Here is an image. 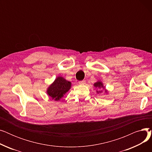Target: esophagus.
Listing matches in <instances>:
<instances>
[{"label":"esophagus","mask_w":152,"mask_h":152,"mask_svg":"<svg viewBox=\"0 0 152 152\" xmlns=\"http://www.w3.org/2000/svg\"><path fill=\"white\" fill-rule=\"evenodd\" d=\"M86 83V81H79V84H81V85H83V84H84Z\"/></svg>","instance_id":"34e87169"}]
</instances>
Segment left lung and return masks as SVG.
<instances>
[{"mask_svg": "<svg viewBox=\"0 0 152 152\" xmlns=\"http://www.w3.org/2000/svg\"><path fill=\"white\" fill-rule=\"evenodd\" d=\"M94 86L95 87V88H97L99 90V91H97V94L103 92V91H105V92L106 94L108 93V91L105 89V87L103 86V83L102 81H98L97 82L95 83L94 84ZM100 89H101L100 90H99ZM99 90H100V91H99Z\"/></svg>", "mask_w": 152, "mask_h": 152, "instance_id": "left-lung-1", "label": "left lung"}]
</instances>
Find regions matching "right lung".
<instances>
[{
  "mask_svg": "<svg viewBox=\"0 0 152 152\" xmlns=\"http://www.w3.org/2000/svg\"><path fill=\"white\" fill-rule=\"evenodd\" d=\"M71 83L62 76H58L47 89V94L52 100L59 101L71 89Z\"/></svg>",
  "mask_w": 152,
  "mask_h": 152,
  "instance_id": "obj_1",
  "label": "right lung"
}]
</instances>
